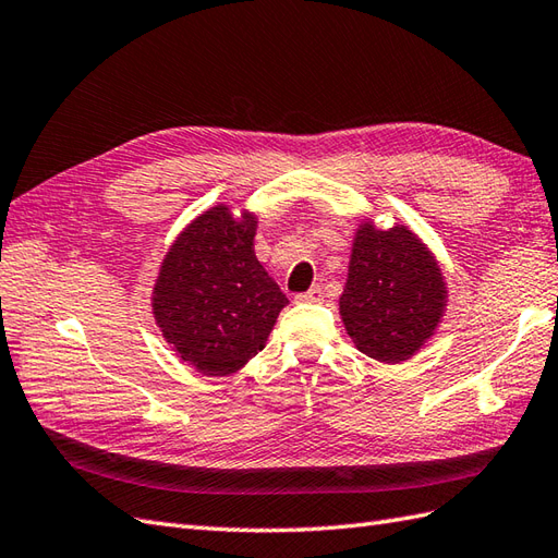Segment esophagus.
I'll return each instance as SVG.
<instances>
[{
  "label": "esophagus",
  "instance_id": "1",
  "mask_svg": "<svg viewBox=\"0 0 558 558\" xmlns=\"http://www.w3.org/2000/svg\"><path fill=\"white\" fill-rule=\"evenodd\" d=\"M323 296H326V294H323V288H318V284H316V288H311L308 292L296 294L294 300H296V302H308V304H316V302H323Z\"/></svg>",
  "mask_w": 558,
  "mask_h": 558
}]
</instances>
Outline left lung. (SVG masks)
I'll return each mask as SVG.
<instances>
[{
	"label": "left lung",
	"instance_id": "obj_1",
	"mask_svg": "<svg viewBox=\"0 0 558 558\" xmlns=\"http://www.w3.org/2000/svg\"><path fill=\"white\" fill-rule=\"evenodd\" d=\"M447 302L433 254L404 226L356 230L340 314L359 352L407 361L430 340Z\"/></svg>",
	"mask_w": 558,
	"mask_h": 558
}]
</instances>
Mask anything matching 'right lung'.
I'll list each match as a JSON object with an SVG mask.
<instances>
[{
	"mask_svg": "<svg viewBox=\"0 0 558 558\" xmlns=\"http://www.w3.org/2000/svg\"><path fill=\"white\" fill-rule=\"evenodd\" d=\"M256 218L228 206L180 232L154 284V318L183 361L204 375H230L266 347L288 296L254 256Z\"/></svg>",
	"mask_w": 558,
	"mask_h": 558,
	"instance_id": "add662e5",
	"label": "right lung"
}]
</instances>
